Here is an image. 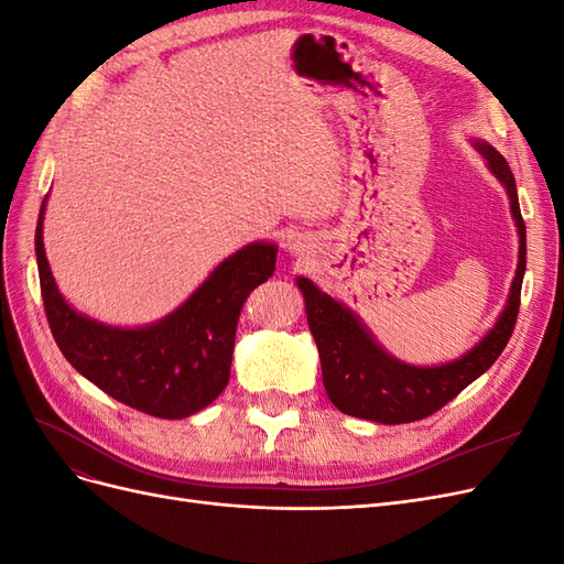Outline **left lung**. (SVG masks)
<instances>
[{
    "mask_svg": "<svg viewBox=\"0 0 564 564\" xmlns=\"http://www.w3.org/2000/svg\"><path fill=\"white\" fill-rule=\"evenodd\" d=\"M473 145L485 158L489 172L506 187L510 214H513L520 237L518 270L499 319L456 360L435 367H416L398 360L395 355L377 344L367 324L346 303L324 294L308 278H296V286L305 301L308 327L319 350L324 390L334 406H338V412L386 425L412 423L431 416L477 377H482L497 362L513 334L527 268V232L516 178L497 148H491L487 141H473Z\"/></svg>",
    "mask_w": 564,
    "mask_h": 564,
    "instance_id": "8db88e82",
    "label": "left lung"
}]
</instances>
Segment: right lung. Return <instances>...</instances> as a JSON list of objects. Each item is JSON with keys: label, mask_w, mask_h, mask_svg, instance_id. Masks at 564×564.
I'll use <instances>...</instances> for the list:
<instances>
[{"label": "right lung", "mask_w": 564, "mask_h": 564, "mask_svg": "<svg viewBox=\"0 0 564 564\" xmlns=\"http://www.w3.org/2000/svg\"><path fill=\"white\" fill-rule=\"evenodd\" d=\"M42 202L35 253L51 334L65 360L117 402L160 419L212 404L230 379L235 332L247 296L275 272L278 245L251 242L220 261L174 313L145 327H112L77 313L61 294L44 251Z\"/></svg>", "instance_id": "right-lung-1"}]
</instances>
